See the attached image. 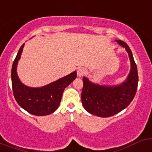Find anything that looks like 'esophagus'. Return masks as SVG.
Returning a JSON list of instances; mask_svg holds the SVG:
<instances>
[{
  "label": "esophagus",
  "instance_id": "34e87169",
  "mask_svg": "<svg viewBox=\"0 0 152 152\" xmlns=\"http://www.w3.org/2000/svg\"><path fill=\"white\" fill-rule=\"evenodd\" d=\"M87 73V69L84 68H79L78 70H77V76L78 77H82V76H84L85 74Z\"/></svg>",
  "mask_w": 152,
  "mask_h": 152
}]
</instances>
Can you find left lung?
<instances>
[{"label": "left lung", "mask_w": 152, "mask_h": 152, "mask_svg": "<svg viewBox=\"0 0 152 152\" xmlns=\"http://www.w3.org/2000/svg\"><path fill=\"white\" fill-rule=\"evenodd\" d=\"M125 47L131 61V71L123 84L115 87H106L91 83L88 78H83L81 102L86 110L100 117H110L128 107L136 94L139 75L136 64L128 45L122 40H116Z\"/></svg>", "instance_id": "1"}]
</instances>
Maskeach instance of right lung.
Returning a JSON list of instances; mask_svg holds the SVG:
<instances>
[{"mask_svg": "<svg viewBox=\"0 0 152 152\" xmlns=\"http://www.w3.org/2000/svg\"><path fill=\"white\" fill-rule=\"evenodd\" d=\"M23 44L13 61L11 70L12 89L16 101L23 109L35 116H45L57 110L63 91L77 77V72L39 88H28L20 82L17 75V64L23 52Z\"/></svg>", "mask_w": 152, "mask_h": 152, "instance_id": "add662e5", "label": "right lung"}]
</instances>
